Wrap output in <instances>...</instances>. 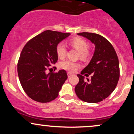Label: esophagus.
Returning a JSON list of instances; mask_svg holds the SVG:
<instances>
[{"label": "esophagus", "instance_id": "34e87169", "mask_svg": "<svg viewBox=\"0 0 134 134\" xmlns=\"http://www.w3.org/2000/svg\"><path fill=\"white\" fill-rule=\"evenodd\" d=\"M72 74H71V73H70V72H67V76H68V77H70V76H72Z\"/></svg>", "mask_w": 134, "mask_h": 134}]
</instances>
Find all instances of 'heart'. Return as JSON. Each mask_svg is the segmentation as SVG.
I'll list each match as a JSON object with an SVG mask.
<instances>
[{
  "instance_id": "obj_1",
  "label": "heart",
  "mask_w": 134,
  "mask_h": 134,
  "mask_svg": "<svg viewBox=\"0 0 134 134\" xmlns=\"http://www.w3.org/2000/svg\"><path fill=\"white\" fill-rule=\"evenodd\" d=\"M70 44L81 53L82 58H85L87 56V51L90 45L87 41L81 38H74L70 40ZM57 53L58 57L63 58L65 57L67 53V47L64 43H60L57 47ZM61 68L70 72H74L77 68L79 67L78 63L72 62L70 60H65L60 64Z\"/></svg>"
}]
</instances>
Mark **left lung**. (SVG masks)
I'll return each instance as SVG.
<instances>
[{
  "label": "left lung",
  "mask_w": 134,
  "mask_h": 134,
  "mask_svg": "<svg viewBox=\"0 0 134 134\" xmlns=\"http://www.w3.org/2000/svg\"><path fill=\"white\" fill-rule=\"evenodd\" d=\"M95 46L93 57L86 67L77 74L79 81L75 92L80 99L91 103L100 102L111 94L120 77L119 61L112 44L106 38L96 33H77ZM93 74L91 81L82 76Z\"/></svg>",
  "instance_id": "1"
}]
</instances>
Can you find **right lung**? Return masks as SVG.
<instances>
[{
	"label": "right lung",
	"mask_w": 134,
	"mask_h": 134,
	"mask_svg": "<svg viewBox=\"0 0 134 134\" xmlns=\"http://www.w3.org/2000/svg\"><path fill=\"white\" fill-rule=\"evenodd\" d=\"M47 30L30 40L23 48L18 64V73L26 94L40 103L50 102L58 96L67 79L65 70L47 74L49 66L57 62V47L70 35Z\"/></svg>",
	"instance_id": "right-lung-1"
}]
</instances>
